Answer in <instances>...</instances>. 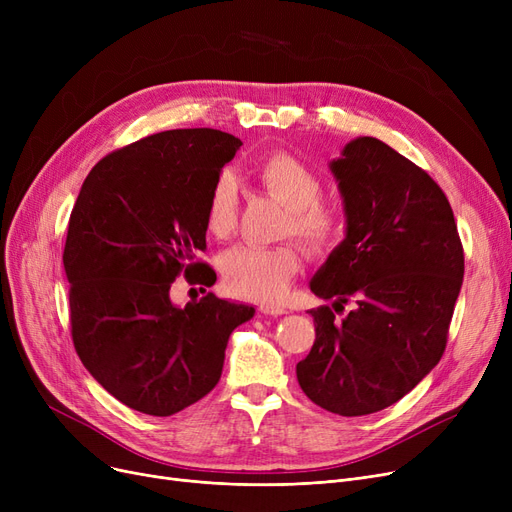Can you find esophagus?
Listing matches in <instances>:
<instances>
[{
	"mask_svg": "<svg viewBox=\"0 0 512 512\" xmlns=\"http://www.w3.org/2000/svg\"><path fill=\"white\" fill-rule=\"evenodd\" d=\"M259 311H261L263 315H274V317L286 313V309H284L282 305H278V303H263V305L259 307Z\"/></svg>",
	"mask_w": 512,
	"mask_h": 512,
	"instance_id": "esophagus-1",
	"label": "esophagus"
}]
</instances>
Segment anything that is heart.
I'll return each mask as SVG.
<instances>
[{
	"mask_svg": "<svg viewBox=\"0 0 512 512\" xmlns=\"http://www.w3.org/2000/svg\"><path fill=\"white\" fill-rule=\"evenodd\" d=\"M255 180L267 193L288 207L282 236H297L317 255L340 245L346 218L340 207L321 201V178L303 159L288 151L261 157L253 168ZM238 180L224 168L211 180L205 201V230L213 238H226L238 224ZM301 270L299 249L284 242L274 247L236 245L222 253L220 272L226 288L242 299L276 301Z\"/></svg>",
	"mask_w": 512,
	"mask_h": 512,
	"instance_id": "obj_1",
	"label": "heart"
}]
</instances>
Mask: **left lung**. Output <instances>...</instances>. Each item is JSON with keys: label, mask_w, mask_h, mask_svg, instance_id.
<instances>
[{"label": "left lung", "mask_w": 512, "mask_h": 512, "mask_svg": "<svg viewBox=\"0 0 512 512\" xmlns=\"http://www.w3.org/2000/svg\"><path fill=\"white\" fill-rule=\"evenodd\" d=\"M346 238L311 280L332 307L311 313L315 342L297 365L303 392L342 417L382 411L409 394L444 355L465 253L440 184L373 137L332 161Z\"/></svg>", "instance_id": "obj_1"}]
</instances>
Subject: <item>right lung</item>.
Returning a JSON list of instances; mask_svg holds the SVG:
<instances>
[{
    "label": "right lung",
    "mask_w": 512,
    "mask_h": 512,
    "mask_svg": "<svg viewBox=\"0 0 512 512\" xmlns=\"http://www.w3.org/2000/svg\"><path fill=\"white\" fill-rule=\"evenodd\" d=\"M240 139L213 128L151 134L107 153L80 188L64 270L76 355L122 405L170 417L220 382L232 330L255 309L207 292L178 309L172 282L215 284L205 251L211 180Z\"/></svg>",
    "instance_id": "obj_1"
}]
</instances>
